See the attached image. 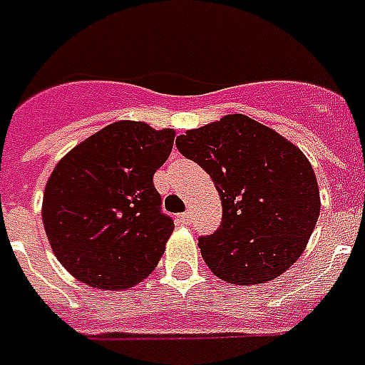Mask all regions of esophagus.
Instances as JSON below:
<instances>
[{
  "label": "esophagus",
  "mask_w": 365,
  "mask_h": 365,
  "mask_svg": "<svg viewBox=\"0 0 365 365\" xmlns=\"http://www.w3.org/2000/svg\"><path fill=\"white\" fill-rule=\"evenodd\" d=\"M178 220L187 225V223L191 222V212H183V214H180V216H178Z\"/></svg>",
  "instance_id": "1"
}]
</instances>
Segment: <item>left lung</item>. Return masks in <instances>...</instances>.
Instances as JSON below:
<instances>
[{"mask_svg": "<svg viewBox=\"0 0 365 365\" xmlns=\"http://www.w3.org/2000/svg\"><path fill=\"white\" fill-rule=\"evenodd\" d=\"M176 145L210 174L222 199V225L199 239L208 269L239 286L288 271L320 216V189L303 151L240 113L187 130Z\"/></svg>", "mask_w": 365, "mask_h": 365, "instance_id": "left-lung-1", "label": "left lung"}]
</instances>
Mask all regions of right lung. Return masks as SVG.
I'll use <instances>...</instances> for the list:
<instances>
[{"instance_id":"right-lung-1","label":"right lung","mask_w":365,"mask_h":365,"mask_svg":"<svg viewBox=\"0 0 365 365\" xmlns=\"http://www.w3.org/2000/svg\"><path fill=\"white\" fill-rule=\"evenodd\" d=\"M174 136L172 128L117 121L56 163L41 217L54 255L77 280L117 292L153 272L174 231L160 212L153 174Z\"/></svg>"}]
</instances>
